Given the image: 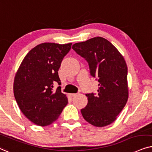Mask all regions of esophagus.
<instances>
[{"instance_id": "34e87169", "label": "esophagus", "mask_w": 152, "mask_h": 152, "mask_svg": "<svg viewBox=\"0 0 152 152\" xmlns=\"http://www.w3.org/2000/svg\"><path fill=\"white\" fill-rule=\"evenodd\" d=\"M76 94H75V93H72V94H69V96L71 97H74L75 96H76Z\"/></svg>"}]
</instances>
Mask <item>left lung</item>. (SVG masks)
I'll list each match as a JSON object with an SVG mask.
<instances>
[{
    "instance_id": "obj_1",
    "label": "left lung",
    "mask_w": 152,
    "mask_h": 152,
    "mask_svg": "<svg viewBox=\"0 0 152 152\" xmlns=\"http://www.w3.org/2000/svg\"><path fill=\"white\" fill-rule=\"evenodd\" d=\"M88 62L90 74L99 82L98 92L86 94L88 105L81 114L93 126L102 127L117 119L129 97L127 66L119 50L110 42L96 37L72 46Z\"/></svg>"
}]
</instances>
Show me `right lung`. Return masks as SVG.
Returning <instances> with one entry per match:
<instances>
[{"instance_id": "1", "label": "right lung", "mask_w": 152, "mask_h": 152, "mask_svg": "<svg viewBox=\"0 0 152 152\" xmlns=\"http://www.w3.org/2000/svg\"><path fill=\"white\" fill-rule=\"evenodd\" d=\"M72 43H42L28 53L20 64L14 80V94L23 114L38 126H48L57 120L68 103L59 87L58 76L62 60Z\"/></svg>"}]
</instances>
